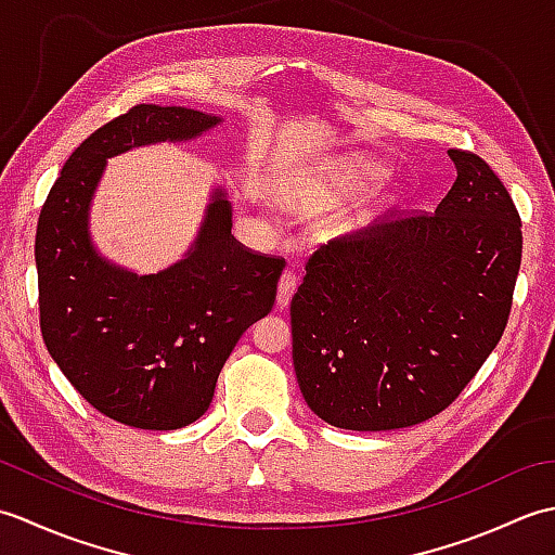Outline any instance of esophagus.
<instances>
[{
	"instance_id": "esophagus-1",
	"label": "esophagus",
	"mask_w": 555,
	"mask_h": 555,
	"mask_svg": "<svg viewBox=\"0 0 555 555\" xmlns=\"http://www.w3.org/2000/svg\"><path fill=\"white\" fill-rule=\"evenodd\" d=\"M298 288V276L293 274V271H284L279 279V291H276V305L279 308H286V305L291 302L293 293H296Z\"/></svg>"
}]
</instances>
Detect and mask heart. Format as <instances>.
Wrapping results in <instances>:
<instances>
[{
    "label": "heart",
    "mask_w": 555,
    "mask_h": 555,
    "mask_svg": "<svg viewBox=\"0 0 555 555\" xmlns=\"http://www.w3.org/2000/svg\"><path fill=\"white\" fill-rule=\"evenodd\" d=\"M348 173L352 176V179H379V176H384V169L374 159L360 157V159H352L348 164Z\"/></svg>",
    "instance_id": "obj_1"
}]
</instances>
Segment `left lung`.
Listing matches in <instances>:
<instances>
[{
	"instance_id": "1",
	"label": "left lung",
	"mask_w": 555,
	"mask_h": 555,
	"mask_svg": "<svg viewBox=\"0 0 555 555\" xmlns=\"http://www.w3.org/2000/svg\"><path fill=\"white\" fill-rule=\"evenodd\" d=\"M457 179L431 215L384 219L322 245L291 300L305 403L338 429L439 415L508 324L522 221L489 164L448 150Z\"/></svg>"
}]
</instances>
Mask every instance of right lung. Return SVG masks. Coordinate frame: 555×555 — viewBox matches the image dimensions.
Here are the masks:
<instances>
[{
  "mask_svg": "<svg viewBox=\"0 0 555 555\" xmlns=\"http://www.w3.org/2000/svg\"><path fill=\"white\" fill-rule=\"evenodd\" d=\"M219 121L185 107L138 104L82 140L38 219L44 346L92 408L135 429H181L205 415L223 362L274 305L286 262L233 238L231 203L217 188L185 257L138 276L92 247L90 203L109 157L193 140Z\"/></svg>",
  "mask_w": 555,
  "mask_h": 555,
  "instance_id": "obj_1",
  "label": "right lung"
}]
</instances>
